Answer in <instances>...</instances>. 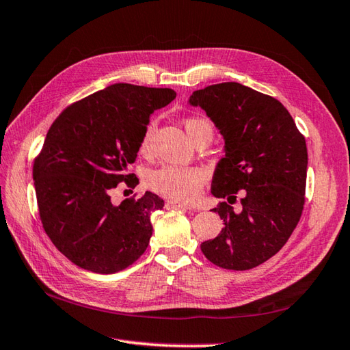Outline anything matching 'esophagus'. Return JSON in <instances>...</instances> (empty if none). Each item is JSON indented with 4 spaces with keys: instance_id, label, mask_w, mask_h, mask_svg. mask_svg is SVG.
I'll return each instance as SVG.
<instances>
[{
    "instance_id": "1",
    "label": "esophagus",
    "mask_w": 350,
    "mask_h": 350,
    "mask_svg": "<svg viewBox=\"0 0 350 350\" xmlns=\"http://www.w3.org/2000/svg\"><path fill=\"white\" fill-rule=\"evenodd\" d=\"M165 207L167 208H183V210H192V207H189L188 204H183V202H178L174 200H167L165 201Z\"/></svg>"
}]
</instances>
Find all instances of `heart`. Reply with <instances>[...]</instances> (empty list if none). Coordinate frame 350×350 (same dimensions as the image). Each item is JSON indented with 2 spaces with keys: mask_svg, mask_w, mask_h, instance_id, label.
I'll list each match as a JSON object with an SVG mask.
<instances>
[{
  "mask_svg": "<svg viewBox=\"0 0 350 350\" xmlns=\"http://www.w3.org/2000/svg\"><path fill=\"white\" fill-rule=\"evenodd\" d=\"M183 125L193 143L198 142V138L204 135L213 138V125L206 118H186ZM153 133H155V124L149 122L144 128L140 140V152L143 155L149 153L152 149ZM206 173L197 167L162 165L149 174L148 185L152 191L164 195L167 198H172L178 202H191L200 195L202 186L206 183Z\"/></svg>",
  "mask_w": 350,
  "mask_h": 350,
  "instance_id": "obj_1",
  "label": "heart"
}]
</instances>
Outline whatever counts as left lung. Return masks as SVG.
Here are the masks:
<instances>
[{"mask_svg":"<svg viewBox=\"0 0 350 350\" xmlns=\"http://www.w3.org/2000/svg\"><path fill=\"white\" fill-rule=\"evenodd\" d=\"M189 103L207 113L225 138L212 193L228 201L213 208L224 219L216 239L201 243L210 262L250 270L285 246L306 201L307 146L279 100L235 82L195 91ZM241 199V210L231 204Z\"/></svg>","mask_w":350,"mask_h":350,"instance_id":"obj_1","label":"left lung"}]
</instances>
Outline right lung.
Segmentation results:
<instances>
[{
  "mask_svg": "<svg viewBox=\"0 0 350 350\" xmlns=\"http://www.w3.org/2000/svg\"><path fill=\"white\" fill-rule=\"evenodd\" d=\"M176 98L168 88L116 83L70 104L49 128L34 159L40 221L49 239L72 264L111 274L134 264L152 237L150 215L164 207L146 192L115 206L113 189L140 149L149 116Z\"/></svg>",
  "mask_w": 350,
  "mask_h": 350,
  "instance_id": "add662e5",
  "label": "right lung"
}]
</instances>
